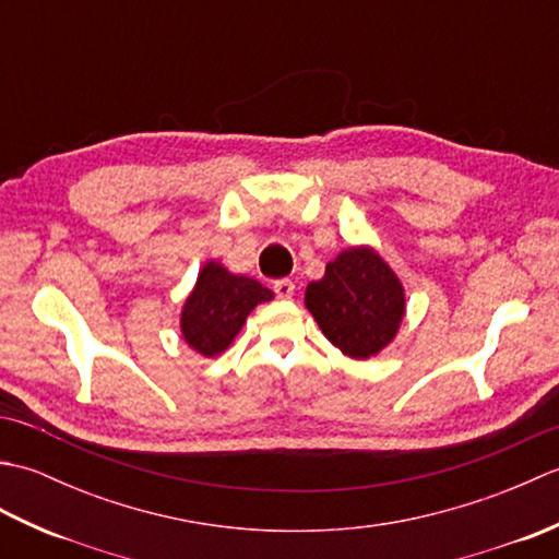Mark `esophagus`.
Returning a JSON list of instances; mask_svg holds the SVG:
<instances>
[{
  "instance_id": "esophagus-1",
  "label": "esophagus",
  "mask_w": 559,
  "mask_h": 559,
  "mask_svg": "<svg viewBox=\"0 0 559 559\" xmlns=\"http://www.w3.org/2000/svg\"><path fill=\"white\" fill-rule=\"evenodd\" d=\"M273 293H276L281 300H290L293 293H295V283L290 278H281V281L273 283Z\"/></svg>"
}]
</instances>
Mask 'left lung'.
Segmentation results:
<instances>
[{
	"label": "left lung",
	"mask_w": 559,
	"mask_h": 559,
	"mask_svg": "<svg viewBox=\"0 0 559 559\" xmlns=\"http://www.w3.org/2000/svg\"><path fill=\"white\" fill-rule=\"evenodd\" d=\"M305 305L322 334L353 360H367L394 341L406 295L372 247H348L326 264L324 278L305 290Z\"/></svg>",
	"instance_id": "left-lung-1"
}]
</instances>
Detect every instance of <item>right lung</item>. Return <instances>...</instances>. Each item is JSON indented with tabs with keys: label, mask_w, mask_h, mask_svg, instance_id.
<instances>
[{
	"label": "right lung",
	"mask_w": 559,
	"mask_h": 559,
	"mask_svg": "<svg viewBox=\"0 0 559 559\" xmlns=\"http://www.w3.org/2000/svg\"><path fill=\"white\" fill-rule=\"evenodd\" d=\"M269 300H273V293L259 281L237 276L218 261H206L180 314L187 346L204 358L221 355L240 334L247 314Z\"/></svg>",
	"instance_id": "right-lung-1"
}]
</instances>
